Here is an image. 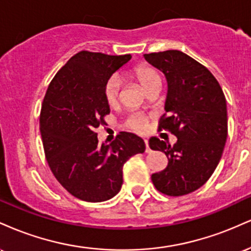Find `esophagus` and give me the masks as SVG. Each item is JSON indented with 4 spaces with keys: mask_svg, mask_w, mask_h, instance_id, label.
Listing matches in <instances>:
<instances>
[{
    "mask_svg": "<svg viewBox=\"0 0 251 251\" xmlns=\"http://www.w3.org/2000/svg\"><path fill=\"white\" fill-rule=\"evenodd\" d=\"M145 152L146 153H149V152H151V149H150V146H149V140H146L145 139Z\"/></svg>",
    "mask_w": 251,
    "mask_h": 251,
    "instance_id": "34e87169",
    "label": "esophagus"
}]
</instances>
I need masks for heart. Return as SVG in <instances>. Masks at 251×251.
Instances as JSON below:
<instances>
[{
  "instance_id": "heart-1",
  "label": "heart",
  "mask_w": 251,
  "mask_h": 251,
  "mask_svg": "<svg viewBox=\"0 0 251 251\" xmlns=\"http://www.w3.org/2000/svg\"><path fill=\"white\" fill-rule=\"evenodd\" d=\"M133 75L139 81L142 87L149 92L155 85H160V76L153 68L146 65H140L134 68ZM120 88H122V79L119 75L109 76L103 86V98L109 106H114L119 100ZM127 126L138 133H143L148 129L149 118L144 114H133L127 119Z\"/></svg>"
}]
</instances>
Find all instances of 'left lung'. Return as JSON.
Segmentation results:
<instances>
[{
  "instance_id": "left-lung-1",
  "label": "left lung",
  "mask_w": 251,
  "mask_h": 251,
  "mask_svg": "<svg viewBox=\"0 0 251 251\" xmlns=\"http://www.w3.org/2000/svg\"><path fill=\"white\" fill-rule=\"evenodd\" d=\"M165 74L168 98L158 131L171 132L177 143L152 137L149 145L168 157V166L151 176L162 194L179 197L206 183L220 163L227 135L226 101L222 87L205 66L180 50L144 54Z\"/></svg>"
}]
</instances>
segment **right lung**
<instances>
[{
  "label": "right lung",
  "mask_w": 251,
  "mask_h": 251,
  "mask_svg": "<svg viewBox=\"0 0 251 251\" xmlns=\"http://www.w3.org/2000/svg\"><path fill=\"white\" fill-rule=\"evenodd\" d=\"M131 59L81 50L53 77L40 112L46 159L57 181L86 201L111 200L123 185V166L145 151L137 134L120 132L109 145L99 144L96 129L105 125L109 106L103 98L108 77Z\"/></svg>",
  "instance_id": "add662e5"
}]
</instances>
